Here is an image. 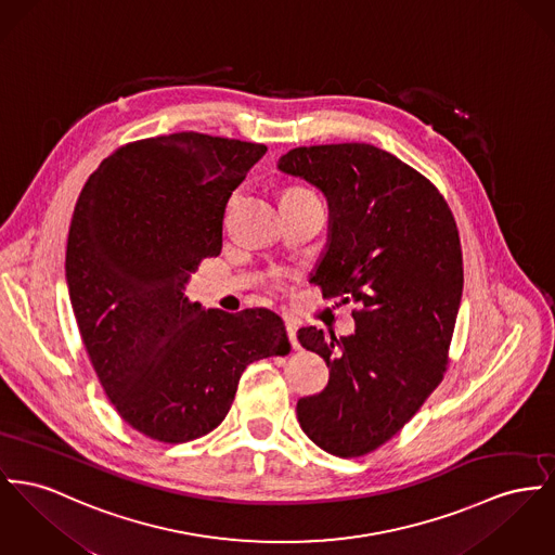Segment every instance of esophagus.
I'll use <instances>...</instances> for the list:
<instances>
[{
    "label": "esophagus",
    "mask_w": 555,
    "mask_h": 555,
    "mask_svg": "<svg viewBox=\"0 0 555 555\" xmlns=\"http://www.w3.org/2000/svg\"><path fill=\"white\" fill-rule=\"evenodd\" d=\"M286 333H288V338H291V345L298 349L300 345H298V340H296V322H293L291 318H286Z\"/></svg>",
    "instance_id": "obj_1"
}]
</instances>
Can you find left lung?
Wrapping results in <instances>:
<instances>
[{
	"label": "left lung",
	"mask_w": 555,
	"mask_h": 555,
	"mask_svg": "<svg viewBox=\"0 0 555 555\" xmlns=\"http://www.w3.org/2000/svg\"><path fill=\"white\" fill-rule=\"evenodd\" d=\"M278 168L328 197L331 242L311 282L358 302L351 336L311 326L296 334L331 369L324 391L300 398L296 416L322 450L364 456L442 383L463 295L456 221L438 186L374 145L291 149Z\"/></svg>",
	"instance_id": "left-lung-1"
}]
</instances>
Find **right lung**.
Masks as SVG:
<instances>
[{
  "label": "right lung",
  "mask_w": 555,
  "mask_h": 555,
  "mask_svg": "<svg viewBox=\"0 0 555 555\" xmlns=\"http://www.w3.org/2000/svg\"><path fill=\"white\" fill-rule=\"evenodd\" d=\"M260 143L177 132L115 149L86 181L67 240V284L88 358L117 414L151 440L219 427L248 364L291 353L278 313L202 309L183 288L219 257L231 191Z\"/></svg>",
  "instance_id": "1"
}]
</instances>
